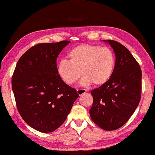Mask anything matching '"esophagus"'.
Instances as JSON below:
<instances>
[{"mask_svg":"<svg viewBox=\"0 0 155 155\" xmlns=\"http://www.w3.org/2000/svg\"><path fill=\"white\" fill-rule=\"evenodd\" d=\"M77 91V94H78V95L81 96L82 94H85L86 92V90H85V89H78Z\"/></svg>","mask_w":155,"mask_h":155,"instance_id":"esophagus-1","label":"esophagus"}]
</instances>
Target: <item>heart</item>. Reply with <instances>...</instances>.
Returning <instances> with one entry per match:
<instances>
[{
	"mask_svg": "<svg viewBox=\"0 0 155 155\" xmlns=\"http://www.w3.org/2000/svg\"><path fill=\"white\" fill-rule=\"evenodd\" d=\"M69 61L61 60L58 73L67 84L77 82L81 75L83 85L101 86L111 77L115 65V54L108 47L81 44L68 52ZM81 74H80V72Z\"/></svg>",
	"mask_w": 155,
	"mask_h": 155,
	"instance_id": "1",
	"label": "heart"
}]
</instances>
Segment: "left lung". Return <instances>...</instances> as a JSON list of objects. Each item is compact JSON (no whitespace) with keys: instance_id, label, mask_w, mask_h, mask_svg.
<instances>
[{"instance_id":"left-lung-1","label":"left lung","mask_w":155,"mask_h":155,"mask_svg":"<svg viewBox=\"0 0 155 155\" xmlns=\"http://www.w3.org/2000/svg\"><path fill=\"white\" fill-rule=\"evenodd\" d=\"M115 54L111 77L104 85L91 91L93 104L91 119L99 127L114 130L129 120L140 103L141 70L130 51L118 41L108 40Z\"/></svg>"}]
</instances>
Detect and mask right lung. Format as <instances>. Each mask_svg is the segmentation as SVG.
I'll use <instances>...</instances> for the list:
<instances>
[{
	"label": "right lung",
	"mask_w": 155,
	"mask_h": 155,
	"mask_svg": "<svg viewBox=\"0 0 155 155\" xmlns=\"http://www.w3.org/2000/svg\"><path fill=\"white\" fill-rule=\"evenodd\" d=\"M70 42L64 40L31 47L18 60L12 76L18 112L27 124L41 133L58 128L79 96L63 81L57 70V57Z\"/></svg>",
	"instance_id": "1"
}]
</instances>
